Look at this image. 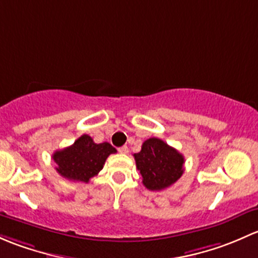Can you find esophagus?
Segmentation results:
<instances>
[{
    "label": "esophagus",
    "instance_id": "esophagus-1",
    "mask_svg": "<svg viewBox=\"0 0 258 258\" xmlns=\"http://www.w3.org/2000/svg\"><path fill=\"white\" fill-rule=\"evenodd\" d=\"M118 151L120 154H128L129 153V149H128V147H125V145H124V147H120L118 149Z\"/></svg>",
    "mask_w": 258,
    "mask_h": 258
}]
</instances>
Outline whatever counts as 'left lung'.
Instances as JSON below:
<instances>
[{"label":"left lung","instance_id":"8db88e82","mask_svg":"<svg viewBox=\"0 0 258 258\" xmlns=\"http://www.w3.org/2000/svg\"><path fill=\"white\" fill-rule=\"evenodd\" d=\"M134 159L143 177V184L151 191L171 186L184 172L185 159L182 154L158 138L145 140L142 150L134 154Z\"/></svg>","mask_w":258,"mask_h":258}]
</instances>
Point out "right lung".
I'll return each instance as SVG.
<instances>
[{"label": "right lung", "mask_w": 258, "mask_h": 258, "mask_svg": "<svg viewBox=\"0 0 258 258\" xmlns=\"http://www.w3.org/2000/svg\"><path fill=\"white\" fill-rule=\"evenodd\" d=\"M116 153L109 143L93 142L89 135L84 134L71 147L54 151L52 159L57 164L55 170L60 176L73 181L88 182L103 169L110 154Z\"/></svg>", "instance_id": "right-lung-1"}]
</instances>
